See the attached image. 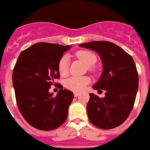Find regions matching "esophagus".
Returning <instances> with one entry per match:
<instances>
[{
  "mask_svg": "<svg viewBox=\"0 0 150 150\" xmlns=\"http://www.w3.org/2000/svg\"><path fill=\"white\" fill-rule=\"evenodd\" d=\"M79 95V93L78 92H74V96L75 97H78Z\"/></svg>",
  "mask_w": 150,
  "mask_h": 150,
  "instance_id": "obj_1",
  "label": "esophagus"
}]
</instances>
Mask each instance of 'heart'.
I'll return each instance as SVG.
<instances>
[{
    "label": "heart",
    "instance_id": "obj_1",
    "mask_svg": "<svg viewBox=\"0 0 150 150\" xmlns=\"http://www.w3.org/2000/svg\"><path fill=\"white\" fill-rule=\"evenodd\" d=\"M76 56L79 59L83 61L88 66H92L95 64L97 61L96 56L94 54L86 50H81L76 52ZM69 59L67 56H64L61 58V59L59 62V71L61 75H65L69 71ZM90 82V79L88 77H77V76H73V77L68 79L65 82V85L67 88L70 89L74 91H81L85 89L88 83Z\"/></svg>",
    "mask_w": 150,
    "mask_h": 150
}]
</instances>
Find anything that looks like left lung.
I'll use <instances>...</instances> for the list:
<instances>
[{
	"label": "left lung",
	"mask_w": 150,
	"mask_h": 150,
	"mask_svg": "<svg viewBox=\"0 0 150 150\" xmlns=\"http://www.w3.org/2000/svg\"><path fill=\"white\" fill-rule=\"evenodd\" d=\"M96 52L102 62L103 71L92 86L105 91V97L93 93L87 105L90 122L100 129L117 127L129 115L138 91L139 77L133 58L122 48L106 41H93L79 45Z\"/></svg>",
	"instance_id": "left-lung-1"
}]
</instances>
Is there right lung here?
<instances>
[{
    "label": "right lung",
    "instance_id": "add662e5",
    "mask_svg": "<svg viewBox=\"0 0 150 150\" xmlns=\"http://www.w3.org/2000/svg\"><path fill=\"white\" fill-rule=\"evenodd\" d=\"M71 46L38 42L17 59L12 76L17 106L26 121L36 129H56L67 118L73 93L61 85L56 96L49 90L59 78V62Z\"/></svg>",
    "mask_w": 150,
    "mask_h": 150
}]
</instances>
